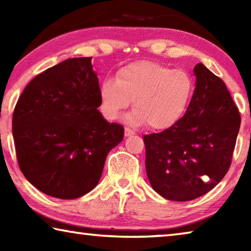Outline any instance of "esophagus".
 <instances>
[{"label":"esophagus","instance_id":"1","mask_svg":"<svg viewBox=\"0 0 251 251\" xmlns=\"http://www.w3.org/2000/svg\"><path fill=\"white\" fill-rule=\"evenodd\" d=\"M131 135H135V131L129 129V128H125V136H126V137H129V136H131Z\"/></svg>","mask_w":251,"mask_h":251}]
</instances>
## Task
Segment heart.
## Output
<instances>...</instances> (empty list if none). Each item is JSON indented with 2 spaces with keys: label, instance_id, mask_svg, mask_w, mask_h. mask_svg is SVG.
I'll use <instances>...</instances> for the list:
<instances>
[{
  "label": "heart",
  "instance_id": "1",
  "mask_svg": "<svg viewBox=\"0 0 251 251\" xmlns=\"http://www.w3.org/2000/svg\"><path fill=\"white\" fill-rule=\"evenodd\" d=\"M193 92L194 80L186 71L139 61L118 70L115 80L101 83L100 110L114 121L133 100L134 109L125 118L128 124L166 129L184 114Z\"/></svg>",
  "mask_w": 251,
  "mask_h": 251
}]
</instances>
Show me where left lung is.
<instances>
[{
    "instance_id": "1",
    "label": "left lung",
    "mask_w": 251,
    "mask_h": 251,
    "mask_svg": "<svg viewBox=\"0 0 251 251\" xmlns=\"http://www.w3.org/2000/svg\"><path fill=\"white\" fill-rule=\"evenodd\" d=\"M196 87L185 115L158 134L144 136L152 189L188 201L214 188L230 167L240 115L226 84L198 63Z\"/></svg>"
}]
</instances>
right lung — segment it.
I'll use <instances>...</instances> for the list:
<instances>
[{
    "label": "right lung",
    "instance_id": "add662e5",
    "mask_svg": "<svg viewBox=\"0 0 251 251\" xmlns=\"http://www.w3.org/2000/svg\"><path fill=\"white\" fill-rule=\"evenodd\" d=\"M91 57L69 58L34 77L13 113V137L25 178L49 196L75 199L94 189L124 128L99 110Z\"/></svg>",
    "mask_w": 251,
    "mask_h": 251
}]
</instances>
